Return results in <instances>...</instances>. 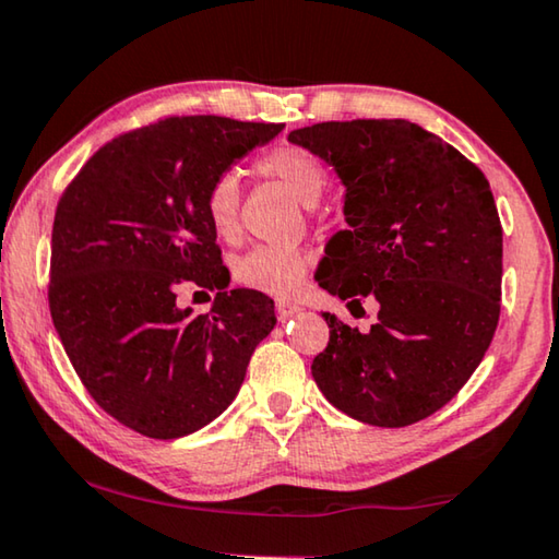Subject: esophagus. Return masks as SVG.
<instances>
[{
	"mask_svg": "<svg viewBox=\"0 0 559 559\" xmlns=\"http://www.w3.org/2000/svg\"><path fill=\"white\" fill-rule=\"evenodd\" d=\"M300 313V306L294 304V300H286V298H278L276 300V316L278 321H288V318H294Z\"/></svg>",
	"mask_w": 559,
	"mask_h": 559,
	"instance_id": "1",
	"label": "esophagus"
}]
</instances>
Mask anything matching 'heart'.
<instances>
[{
  "instance_id": "obj_1",
  "label": "heart",
  "mask_w": 559,
  "mask_h": 559,
  "mask_svg": "<svg viewBox=\"0 0 559 559\" xmlns=\"http://www.w3.org/2000/svg\"><path fill=\"white\" fill-rule=\"evenodd\" d=\"M259 174L281 181L304 206H316L328 186V168L313 152L278 144L255 158ZM203 214L224 241L241 234V183L234 171L216 176L203 197ZM308 253L296 246H255L234 263V278L269 296H290L308 271Z\"/></svg>"
}]
</instances>
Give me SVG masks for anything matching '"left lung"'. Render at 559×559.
<instances>
[{
	"label": "left lung",
	"mask_w": 559,
	"mask_h": 559,
	"mask_svg": "<svg viewBox=\"0 0 559 559\" xmlns=\"http://www.w3.org/2000/svg\"><path fill=\"white\" fill-rule=\"evenodd\" d=\"M288 141L345 186L348 228L325 248L318 286L362 308L368 331L325 313L313 358L321 393L350 418L405 428L453 401L490 348L502 296V226L490 183L440 136L405 119L323 121Z\"/></svg>",
	"instance_id": "8db88e82"
}]
</instances>
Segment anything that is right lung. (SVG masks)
Listing matches in <instances>:
<instances>
[{
    "instance_id": "add662e5",
    "label": "right lung",
    "mask_w": 559,
    "mask_h": 559,
    "mask_svg": "<svg viewBox=\"0 0 559 559\" xmlns=\"http://www.w3.org/2000/svg\"><path fill=\"white\" fill-rule=\"evenodd\" d=\"M281 129L226 117L158 119L104 144L61 193L51 321L96 405L141 436L174 440L218 418L276 325L269 296L226 290L203 197ZM186 282L217 290L209 314L175 306Z\"/></svg>"
}]
</instances>
